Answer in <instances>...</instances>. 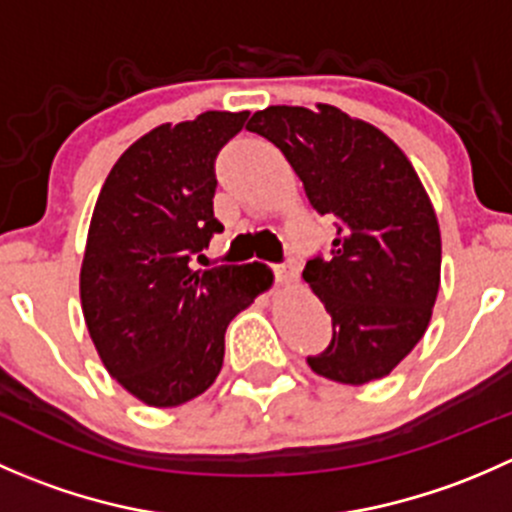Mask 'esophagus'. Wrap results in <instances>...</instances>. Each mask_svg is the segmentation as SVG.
Masks as SVG:
<instances>
[{
	"label": "esophagus",
	"instance_id": "34e87169",
	"mask_svg": "<svg viewBox=\"0 0 512 512\" xmlns=\"http://www.w3.org/2000/svg\"><path fill=\"white\" fill-rule=\"evenodd\" d=\"M275 277L280 285H292V282H297V265H294V260L275 265Z\"/></svg>",
	"mask_w": 512,
	"mask_h": 512
}]
</instances>
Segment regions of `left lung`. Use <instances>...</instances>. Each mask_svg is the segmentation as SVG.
Masks as SVG:
<instances>
[{"mask_svg": "<svg viewBox=\"0 0 512 512\" xmlns=\"http://www.w3.org/2000/svg\"><path fill=\"white\" fill-rule=\"evenodd\" d=\"M247 131L275 143L319 215L337 218L332 255L302 277L332 317V342L307 364L361 386L391 374L431 322L441 230L414 165L386 133L337 106H270Z\"/></svg>", "mask_w": 512, "mask_h": 512, "instance_id": "obj_1", "label": "left lung"}]
</instances>
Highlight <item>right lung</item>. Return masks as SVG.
Here are the masks:
<instances>
[{
    "mask_svg": "<svg viewBox=\"0 0 512 512\" xmlns=\"http://www.w3.org/2000/svg\"><path fill=\"white\" fill-rule=\"evenodd\" d=\"M250 113L205 111L138 138L98 193L81 262V309L108 374L138 401L170 409L210 389L225 329L272 285V270L193 257L223 225L215 158Z\"/></svg>",
    "mask_w": 512,
    "mask_h": 512,
    "instance_id": "add662e5",
    "label": "right lung"
}]
</instances>
